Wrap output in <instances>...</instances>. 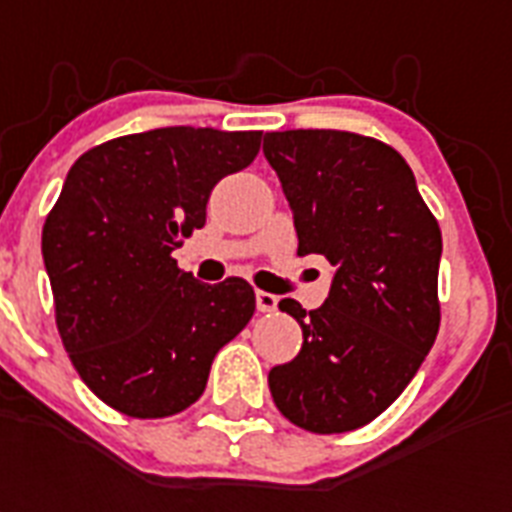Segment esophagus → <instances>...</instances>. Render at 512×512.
<instances>
[{
	"label": "esophagus",
	"mask_w": 512,
	"mask_h": 512,
	"mask_svg": "<svg viewBox=\"0 0 512 512\" xmlns=\"http://www.w3.org/2000/svg\"><path fill=\"white\" fill-rule=\"evenodd\" d=\"M255 303H257V311L271 313V311H276V305H279V297L271 295V292H263V289H257Z\"/></svg>",
	"instance_id": "esophagus-1"
}]
</instances>
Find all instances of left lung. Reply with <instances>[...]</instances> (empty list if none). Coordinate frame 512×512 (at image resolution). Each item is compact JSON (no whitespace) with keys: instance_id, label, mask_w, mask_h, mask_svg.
<instances>
[{"instance_id":"left-lung-1","label":"left lung","mask_w":512,"mask_h":512,"mask_svg":"<svg viewBox=\"0 0 512 512\" xmlns=\"http://www.w3.org/2000/svg\"><path fill=\"white\" fill-rule=\"evenodd\" d=\"M263 154L287 196L300 255H324L329 297L279 308L303 348L268 372L273 404L311 433L372 422L412 382L438 335L441 228L404 156L340 130L268 132Z\"/></svg>"}]
</instances>
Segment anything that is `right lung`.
Segmentation results:
<instances>
[{
  "label": "right lung",
  "mask_w": 512,
  "mask_h": 512,
  "mask_svg": "<svg viewBox=\"0 0 512 512\" xmlns=\"http://www.w3.org/2000/svg\"><path fill=\"white\" fill-rule=\"evenodd\" d=\"M263 132L162 127L90 148L68 170L42 231L63 348L84 385L140 420L183 412L217 350L247 327L239 276L201 284L172 249L207 223L209 193L244 170Z\"/></svg>",
  "instance_id": "obj_1"
}]
</instances>
